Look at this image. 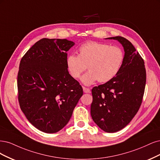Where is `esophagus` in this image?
<instances>
[{
  "label": "esophagus",
  "mask_w": 160,
  "mask_h": 160,
  "mask_svg": "<svg viewBox=\"0 0 160 160\" xmlns=\"http://www.w3.org/2000/svg\"><path fill=\"white\" fill-rule=\"evenodd\" d=\"M83 91L84 93H90V90L89 88H88L86 87H83Z\"/></svg>",
  "instance_id": "obj_1"
}]
</instances>
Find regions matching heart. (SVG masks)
Returning <instances> with one entry per match:
<instances>
[{
  "mask_svg": "<svg viewBox=\"0 0 160 160\" xmlns=\"http://www.w3.org/2000/svg\"><path fill=\"white\" fill-rule=\"evenodd\" d=\"M124 59L123 50L118 46L90 41L82 44L78 55L69 54L66 66L74 78H78L86 69L89 71L82 76L81 81L90 86L98 80L107 82L118 74Z\"/></svg>",
  "mask_w": 160,
  "mask_h": 160,
  "instance_id": "heart-1",
  "label": "heart"
}]
</instances>
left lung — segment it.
Wrapping results in <instances>:
<instances>
[{
    "label": "left lung",
    "instance_id": "1",
    "mask_svg": "<svg viewBox=\"0 0 160 160\" xmlns=\"http://www.w3.org/2000/svg\"><path fill=\"white\" fill-rule=\"evenodd\" d=\"M118 41L124 50V59L118 74L106 83L92 90V120L102 130L114 133L126 127L140 108L145 90L146 72L144 61L134 46L122 37Z\"/></svg>",
    "mask_w": 160,
    "mask_h": 160
}]
</instances>
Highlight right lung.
Returning a JSON list of instances; mask_svg holds the SVG:
<instances>
[{
    "label": "right lung",
    "instance_id": "1",
    "mask_svg": "<svg viewBox=\"0 0 160 160\" xmlns=\"http://www.w3.org/2000/svg\"><path fill=\"white\" fill-rule=\"evenodd\" d=\"M75 44L66 39L42 38L20 60L18 102L27 120L38 130L56 133L72 115L83 95L79 82L67 70V52Z\"/></svg>",
    "mask_w": 160,
    "mask_h": 160
}]
</instances>
